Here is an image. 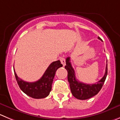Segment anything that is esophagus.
<instances>
[{
	"instance_id": "obj_1",
	"label": "esophagus",
	"mask_w": 120,
	"mask_h": 120,
	"mask_svg": "<svg viewBox=\"0 0 120 120\" xmlns=\"http://www.w3.org/2000/svg\"><path fill=\"white\" fill-rule=\"evenodd\" d=\"M59 59H60L61 64L63 65V66L65 65V58H63V57H61V58H60Z\"/></svg>"
}]
</instances>
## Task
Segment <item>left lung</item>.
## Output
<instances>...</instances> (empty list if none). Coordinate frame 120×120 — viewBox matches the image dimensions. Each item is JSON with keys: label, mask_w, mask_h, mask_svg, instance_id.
I'll use <instances>...</instances> for the list:
<instances>
[{"label": "left lung", "mask_w": 120, "mask_h": 120, "mask_svg": "<svg viewBox=\"0 0 120 120\" xmlns=\"http://www.w3.org/2000/svg\"><path fill=\"white\" fill-rule=\"evenodd\" d=\"M98 39L101 40L100 37ZM65 68L68 72V81L70 85L72 94L78 100H87L95 96L99 92L104 85L107 75V64L106 65L105 72L104 76L97 83L93 84H87L81 82L76 80L75 71L70 62V57L66 59V65Z\"/></svg>", "instance_id": "1"}]
</instances>
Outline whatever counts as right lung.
I'll use <instances>...</instances> for the list:
<instances>
[{
	"mask_svg": "<svg viewBox=\"0 0 120 120\" xmlns=\"http://www.w3.org/2000/svg\"><path fill=\"white\" fill-rule=\"evenodd\" d=\"M62 67L60 61L53 62L46 69L43 76L38 81L34 82L24 81L17 76L14 69L15 75L20 90L28 96L35 99L44 98L48 96L52 89L55 72L57 69Z\"/></svg>",
	"mask_w": 120,
	"mask_h": 120,
	"instance_id": "right-lung-1",
	"label": "right lung"
}]
</instances>
